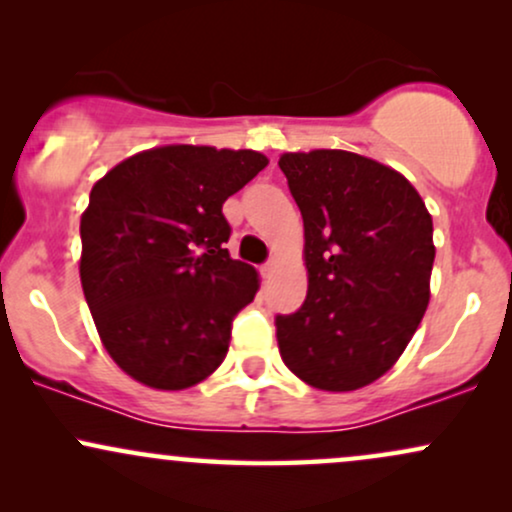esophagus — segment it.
<instances>
[{
	"mask_svg": "<svg viewBox=\"0 0 512 512\" xmlns=\"http://www.w3.org/2000/svg\"><path fill=\"white\" fill-rule=\"evenodd\" d=\"M274 267H276V262L274 260H269V262H264L262 264V276H269L274 272Z\"/></svg>",
	"mask_w": 512,
	"mask_h": 512,
	"instance_id": "obj_1",
	"label": "esophagus"
}]
</instances>
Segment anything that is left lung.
<instances>
[{
	"instance_id": "obj_1",
	"label": "left lung",
	"mask_w": 512,
	"mask_h": 512,
	"mask_svg": "<svg viewBox=\"0 0 512 512\" xmlns=\"http://www.w3.org/2000/svg\"><path fill=\"white\" fill-rule=\"evenodd\" d=\"M305 228L308 296L276 315L279 354L327 392L370 385L407 349L428 308L433 221L397 170L317 149L279 158Z\"/></svg>"
}]
</instances>
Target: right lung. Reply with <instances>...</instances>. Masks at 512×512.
I'll list each match as a JSON object with an SVG mask.
<instances>
[{
  "instance_id": "1",
  "label": "right lung",
  "mask_w": 512,
  "mask_h": 512,
  "mask_svg": "<svg viewBox=\"0 0 512 512\" xmlns=\"http://www.w3.org/2000/svg\"><path fill=\"white\" fill-rule=\"evenodd\" d=\"M267 158L214 146H161L93 185L81 216V286L113 361L156 390L202 383L228 354L257 272L223 245V202Z\"/></svg>"
}]
</instances>
